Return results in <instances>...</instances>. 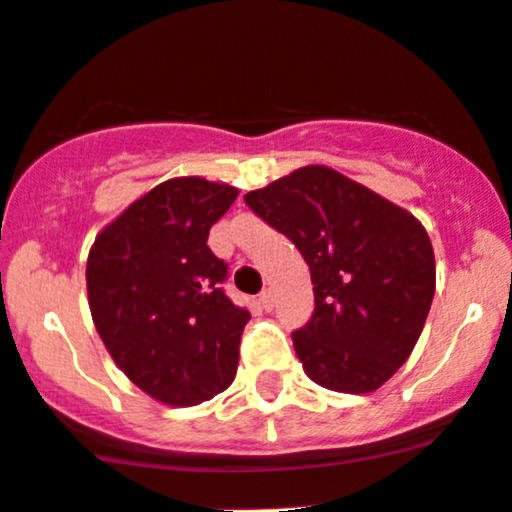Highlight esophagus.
I'll return each instance as SVG.
<instances>
[{
    "label": "esophagus",
    "instance_id": "34e87169",
    "mask_svg": "<svg viewBox=\"0 0 512 512\" xmlns=\"http://www.w3.org/2000/svg\"><path fill=\"white\" fill-rule=\"evenodd\" d=\"M260 303H262V308H265V311H272V308H274V291L272 289L262 291Z\"/></svg>",
    "mask_w": 512,
    "mask_h": 512
}]
</instances>
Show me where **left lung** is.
Returning a JSON list of instances; mask_svg holds the SVG:
<instances>
[{
  "label": "left lung",
  "instance_id": "obj_1",
  "mask_svg": "<svg viewBox=\"0 0 512 512\" xmlns=\"http://www.w3.org/2000/svg\"><path fill=\"white\" fill-rule=\"evenodd\" d=\"M311 269L316 308L296 330L303 372L330 391L379 389L411 357L435 296V255L413 213L323 165L245 194Z\"/></svg>",
  "mask_w": 512,
  "mask_h": 512
}]
</instances>
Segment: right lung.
<instances>
[{
    "label": "right lung",
    "mask_w": 512,
    "mask_h": 512,
    "mask_svg": "<svg viewBox=\"0 0 512 512\" xmlns=\"http://www.w3.org/2000/svg\"><path fill=\"white\" fill-rule=\"evenodd\" d=\"M238 189L201 177L157 184L94 240L87 296L106 350L138 389L196 406L238 372L250 313L223 291L228 265L206 245Z\"/></svg>",
    "instance_id": "obj_1"
}]
</instances>
